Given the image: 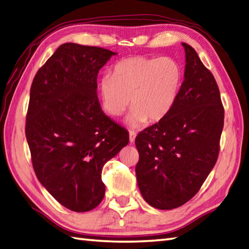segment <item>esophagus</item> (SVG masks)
Segmentation results:
<instances>
[{"mask_svg":"<svg viewBox=\"0 0 249 249\" xmlns=\"http://www.w3.org/2000/svg\"><path fill=\"white\" fill-rule=\"evenodd\" d=\"M135 137H136V133L134 131H130V142L133 143L135 142Z\"/></svg>","mask_w":249,"mask_h":249,"instance_id":"esophagus-1","label":"esophagus"}]
</instances>
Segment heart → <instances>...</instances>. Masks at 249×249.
<instances>
[{"label":"heart","instance_id":"1","mask_svg":"<svg viewBox=\"0 0 249 249\" xmlns=\"http://www.w3.org/2000/svg\"><path fill=\"white\" fill-rule=\"evenodd\" d=\"M183 79L181 65L171 57L131 56L119 60L113 74L99 81L102 107L112 117H119L133 107L126 124L137 128L146 123H158L173 109Z\"/></svg>","mask_w":249,"mask_h":249}]
</instances>
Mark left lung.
Masks as SVG:
<instances>
[{"label":"left lung","instance_id":"left-lung-1","mask_svg":"<svg viewBox=\"0 0 249 249\" xmlns=\"http://www.w3.org/2000/svg\"><path fill=\"white\" fill-rule=\"evenodd\" d=\"M185 51L184 81L173 109L136 136L137 184L151 207L171 210L199 191L217 161L224 107L213 74L196 51Z\"/></svg>","mask_w":249,"mask_h":249}]
</instances>
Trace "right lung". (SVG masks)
Listing matches in <instances>:
<instances>
[{
	"label": "right lung",
	"mask_w": 249,
	"mask_h": 249,
	"mask_svg": "<svg viewBox=\"0 0 249 249\" xmlns=\"http://www.w3.org/2000/svg\"><path fill=\"white\" fill-rule=\"evenodd\" d=\"M117 53L67 42L32 83L25 136L37 179L62 206L87 212L106 193L102 168L129 133L103 113L97 75Z\"/></svg>",
	"instance_id": "add662e5"
}]
</instances>
